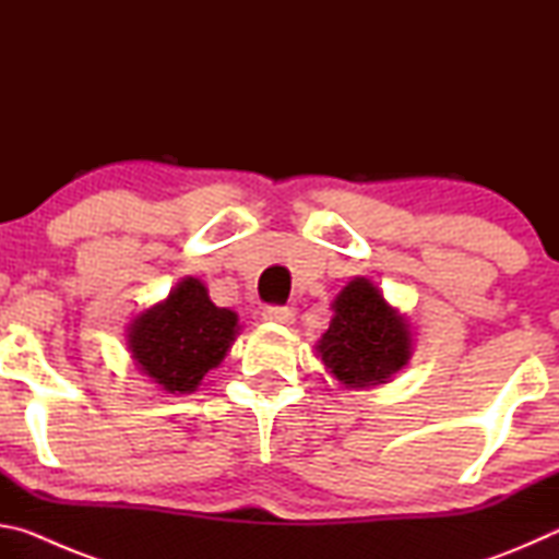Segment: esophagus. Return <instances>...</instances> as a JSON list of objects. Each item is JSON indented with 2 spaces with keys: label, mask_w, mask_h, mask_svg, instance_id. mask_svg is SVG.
I'll return each instance as SVG.
<instances>
[{
  "label": "esophagus",
  "mask_w": 559,
  "mask_h": 559,
  "mask_svg": "<svg viewBox=\"0 0 559 559\" xmlns=\"http://www.w3.org/2000/svg\"><path fill=\"white\" fill-rule=\"evenodd\" d=\"M263 320L266 323H281V325H290L293 323V310L286 306H269L263 310Z\"/></svg>",
  "instance_id": "34e87169"
}]
</instances>
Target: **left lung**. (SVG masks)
<instances>
[{"label": "left lung", "instance_id": "left-lung-1", "mask_svg": "<svg viewBox=\"0 0 559 559\" xmlns=\"http://www.w3.org/2000/svg\"><path fill=\"white\" fill-rule=\"evenodd\" d=\"M335 316L318 355L340 384H384L409 362L412 330L370 278H353L333 302Z\"/></svg>", "mask_w": 559, "mask_h": 559}]
</instances>
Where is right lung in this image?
Masks as SVG:
<instances>
[{"label": "right lung", "mask_w": 559, "mask_h": 559, "mask_svg": "<svg viewBox=\"0 0 559 559\" xmlns=\"http://www.w3.org/2000/svg\"><path fill=\"white\" fill-rule=\"evenodd\" d=\"M239 333V318L216 308L200 278L179 281L128 328V347L140 372L169 394L194 392L204 374L219 367Z\"/></svg>", "instance_id": "obj_1"}]
</instances>
